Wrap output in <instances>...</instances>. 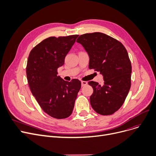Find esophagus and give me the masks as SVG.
Masks as SVG:
<instances>
[{
  "label": "esophagus",
  "instance_id": "obj_1",
  "mask_svg": "<svg viewBox=\"0 0 156 156\" xmlns=\"http://www.w3.org/2000/svg\"><path fill=\"white\" fill-rule=\"evenodd\" d=\"M87 83L86 82V81H81V86H84L86 85H87Z\"/></svg>",
  "mask_w": 156,
  "mask_h": 156
}]
</instances>
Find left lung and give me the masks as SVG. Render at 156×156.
Returning <instances> with one entry per match:
<instances>
[{"label": "left lung", "mask_w": 156, "mask_h": 156, "mask_svg": "<svg viewBox=\"0 0 156 156\" xmlns=\"http://www.w3.org/2000/svg\"><path fill=\"white\" fill-rule=\"evenodd\" d=\"M77 42L90 57L89 69L99 72L104 80L103 85L88 83L93 89L92 108L103 115L114 114L122 105L131 87V64L126 49L119 41L100 32L81 35Z\"/></svg>", "instance_id": "obj_1"}]
</instances>
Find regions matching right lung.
<instances>
[{"label": "right lung", "mask_w": 156, "mask_h": 156, "mask_svg": "<svg viewBox=\"0 0 156 156\" xmlns=\"http://www.w3.org/2000/svg\"><path fill=\"white\" fill-rule=\"evenodd\" d=\"M78 36L50 37L35 46L28 58L26 72L31 92L44 112L58 119L72 114L81 87L78 79L68 82L57 76Z\"/></svg>", "instance_id": "1"}]
</instances>
